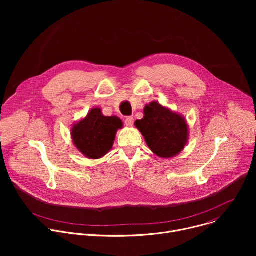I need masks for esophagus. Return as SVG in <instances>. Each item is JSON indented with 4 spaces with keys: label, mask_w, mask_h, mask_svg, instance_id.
I'll use <instances>...</instances> for the list:
<instances>
[{
    "label": "esophagus",
    "mask_w": 256,
    "mask_h": 256,
    "mask_svg": "<svg viewBox=\"0 0 256 256\" xmlns=\"http://www.w3.org/2000/svg\"><path fill=\"white\" fill-rule=\"evenodd\" d=\"M124 124H126V126H128V128L132 126H134V118H132V116L126 118V120H124Z\"/></svg>",
    "instance_id": "34e87169"
}]
</instances>
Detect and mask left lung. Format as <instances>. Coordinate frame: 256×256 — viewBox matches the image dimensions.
I'll return each instance as SVG.
<instances>
[{
  "label": "left lung",
  "instance_id": "left-lung-1",
  "mask_svg": "<svg viewBox=\"0 0 256 256\" xmlns=\"http://www.w3.org/2000/svg\"><path fill=\"white\" fill-rule=\"evenodd\" d=\"M149 149L158 157L170 159L184 150L190 132L186 120L157 101L144 108V118L134 122Z\"/></svg>",
  "mask_w": 256,
  "mask_h": 256
}]
</instances>
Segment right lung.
<instances>
[{
  "mask_svg": "<svg viewBox=\"0 0 256 256\" xmlns=\"http://www.w3.org/2000/svg\"><path fill=\"white\" fill-rule=\"evenodd\" d=\"M124 122L118 116H105L99 107H94L88 114L75 122L70 130L72 144L85 157L97 160L112 149L118 130Z\"/></svg>",
  "mask_w": 256,
  "mask_h": 256,
  "instance_id": "obj_1",
  "label": "right lung"
}]
</instances>
